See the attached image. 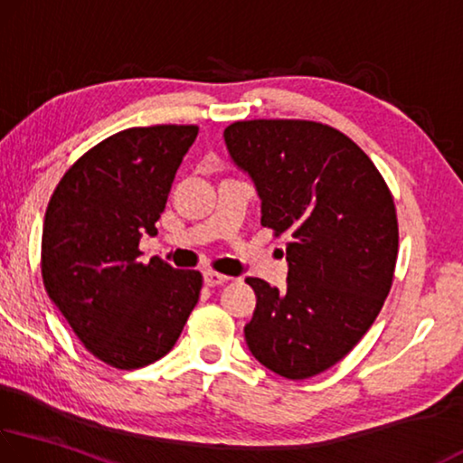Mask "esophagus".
Masks as SVG:
<instances>
[{"label": "esophagus", "instance_id": "1", "mask_svg": "<svg viewBox=\"0 0 463 463\" xmlns=\"http://www.w3.org/2000/svg\"><path fill=\"white\" fill-rule=\"evenodd\" d=\"M203 279H204V286L215 288V286H223V283L230 281V277L222 275V273H215V271H204Z\"/></svg>", "mask_w": 463, "mask_h": 463}]
</instances>
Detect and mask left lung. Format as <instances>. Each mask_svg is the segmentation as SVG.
<instances>
[{
    "label": "left lung",
    "instance_id": "obj_1",
    "mask_svg": "<svg viewBox=\"0 0 463 463\" xmlns=\"http://www.w3.org/2000/svg\"><path fill=\"white\" fill-rule=\"evenodd\" d=\"M233 165L254 182L260 223L288 233V288L259 277L248 350L286 379H308L371 329L393 281V196L368 155L331 126L250 119L223 132Z\"/></svg>",
    "mask_w": 463,
    "mask_h": 463
}]
</instances>
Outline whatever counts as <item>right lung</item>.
<instances>
[{
	"instance_id": "1",
	"label": "right lung",
	"mask_w": 463,
	"mask_h": 463,
	"mask_svg": "<svg viewBox=\"0 0 463 463\" xmlns=\"http://www.w3.org/2000/svg\"><path fill=\"white\" fill-rule=\"evenodd\" d=\"M196 126L128 128L63 174L45 213L41 273L84 347L132 371L172 350L198 302L203 275L159 259L142 265Z\"/></svg>"
}]
</instances>
